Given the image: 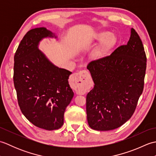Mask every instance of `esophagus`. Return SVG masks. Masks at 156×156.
I'll return each mask as SVG.
<instances>
[{"label": "esophagus", "instance_id": "34e87169", "mask_svg": "<svg viewBox=\"0 0 156 156\" xmlns=\"http://www.w3.org/2000/svg\"><path fill=\"white\" fill-rule=\"evenodd\" d=\"M72 79L76 84V90L79 94H83L90 81V74L87 70H82L74 74Z\"/></svg>", "mask_w": 156, "mask_h": 156}]
</instances>
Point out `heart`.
I'll return each instance as SVG.
<instances>
[{
  "label": "heart",
  "mask_w": 156,
  "mask_h": 156,
  "mask_svg": "<svg viewBox=\"0 0 156 156\" xmlns=\"http://www.w3.org/2000/svg\"><path fill=\"white\" fill-rule=\"evenodd\" d=\"M97 39L102 41L98 47L94 51L92 56L94 59H99L107 55L108 52L114 45L116 38L114 35L107 31H102L98 34Z\"/></svg>",
  "instance_id": "heart-1"
}]
</instances>
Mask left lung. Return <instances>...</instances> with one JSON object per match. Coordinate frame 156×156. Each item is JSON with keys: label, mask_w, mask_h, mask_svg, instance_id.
Masks as SVG:
<instances>
[{"label": "left lung", "mask_w": 156, "mask_h": 156, "mask_svg": "<svg viewBox=\"0 0 156 156\" xmlns=\"http://www.w3.org/2000/svg\"><path fill=\"white\" fill-rule=\"evenodd\" d=\"M147 58L134 29L127 45L87 66L94 83L87 96L89 127L97 131L117 129L133 115L144 87Z\"/></svg>", "instance_id": "8db88e82"}]
</instances>
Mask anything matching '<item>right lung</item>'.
<instances>
[{"mask_svg":"<svg viewBox=\"0 0 156 156\" xmlns=\"http://www.w3.org/2000/svg\"><path fill=\"white\" fill-rule=\"evenodd\" d=\"M54 36L45 27L29 30L15 54L13 73L22 113L36 127L49 131L64 124L65 110L74 97L68 83L72 72L52 64L37 48L43 38Z\"/></svg>","mask_w":156,"mask_h":156,"instance_id":"add662e5","label":"right lung"}]
</instances>
